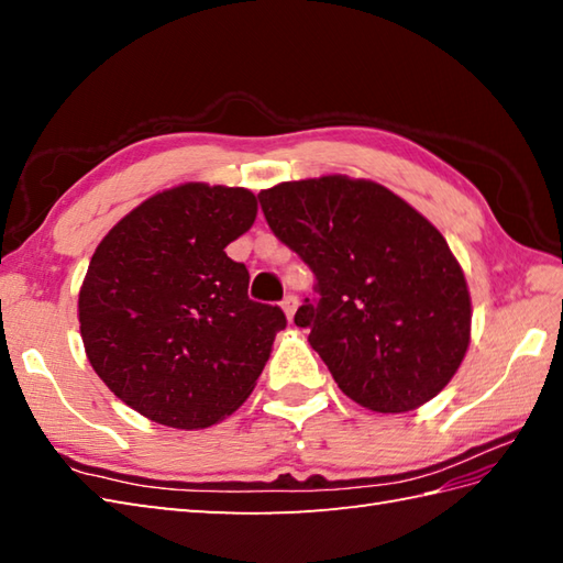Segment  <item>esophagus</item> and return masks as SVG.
<instances>
[{"instance_id":"esophagus-1","label":"esophagus","mask_w":563,"mask_h":563,"mask_svg":"<svg viewBox=\"0 0 563 563\" xmlns=\"http://www.w3.org/2000/svg\"><path fill=\"white\" fill-rule=\"evenodd\" d=\"M297 305H300V300H297V295H285V297H283V302H280V307H283V312H285V317H288V321H292V319H295V312H297Z\"/></svg>"}]
</instances>
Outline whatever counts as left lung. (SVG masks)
Listing matches in <instances>:
<instances>
[{
	"mask_svg": "<svg viewBox=\"0 0 563 563\" xmlns=\"http://www.w3.org/2000/svg\"><path fill=\"white\" fill-rule=\"evenodd\" d=\"M273 234L317 278L295 324L309 329L339 389L404 413L445 389L464 361L472 300L433 224L389 188L341 174L258 194Z\"/></svg>",
	"mask_w": 563,
	"mask_h": 563,
	"instance_id": "1",
	"label": "left lung"
}]
</instances>
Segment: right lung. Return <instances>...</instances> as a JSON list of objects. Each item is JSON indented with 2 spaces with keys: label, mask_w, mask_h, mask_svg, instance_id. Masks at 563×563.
<instances>
[{
  "label": "right lung",
  "mask_w": 563,
  "mask_h": 563,
  "mask_svg": "<svg viewBox=\"0 0 563 563\" xmlns=\"http://www.w3.org/2000/svg\"><path fill=\"white\" fill-rule=\"evenodd\" d=\"M246 188L181 184L128 212L101 239L79 290V331L97 375L150 421L198 430L256 387L280 307L249 300L227 244L256 220Z\"/></svg>",
  "instance_id": "obj_1"
}]
</instances>
